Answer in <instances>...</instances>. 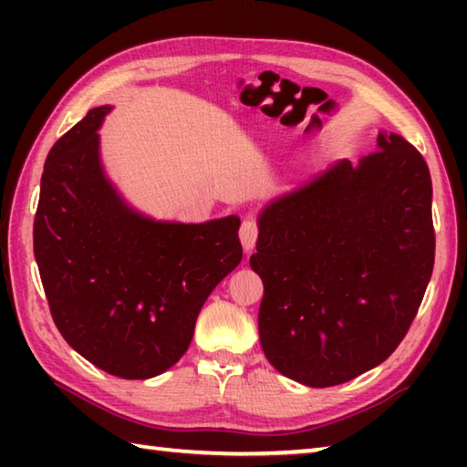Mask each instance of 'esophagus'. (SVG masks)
I'll return each instance as SVG.
<instances>
[{"label":"esophagus","mask_w":467,"mask_h":467,"mask_svg":"<svg viewBox=\"0 0 467 467\" xmlns=\"http://www.w3.org/2000/svg\"><path fill=\"white\" fill-rule=\"evenodd\" d=\"M257 223L255 220H244V223L241 224V243H243V249L244 251H253V247H255V241H257Z\"/></svg>","instance_id":"obj_1"}]
</instances>
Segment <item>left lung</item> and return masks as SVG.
Instances as JSON below:
<instances>
[{
	"label": "left lung",
	"mask_w": 467,
	"mask_h": 467,
	"mask_svg": "<svg viewBox=\"0 0 467 467\" xmlns=\"http://www.w3.org/2000/svg\"><path fill=\"white\" fill-rule=\"evenodd\" d=\"M377 148L358 164H331L257 218L249 264L264 280L259 339L292 381L331 387L381 365L429 286V167L398 133H379Z\"/></svg>",
	"instance_id": "left-lung-1"
}]
</instances>
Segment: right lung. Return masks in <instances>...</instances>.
<instances>
[{
  "label": "right lung",
  "instance_id": "obj_1",
  "mask_svg": "<svg viewBox=\"0 0 467 467\" xmlns=\"http://www.w3.org/2000/svg\"><path fill=\"white\" fill-rule=\"evenodd\" d=\"M109 110H88L47 156L35 257L66 342L109 375L150 379L187 352L205 298L241 264V220L162 223L133 210L102 169Z\"/></svg>",
  "mask_w": 467,
  "mask_h": 467
}]
</instances>
